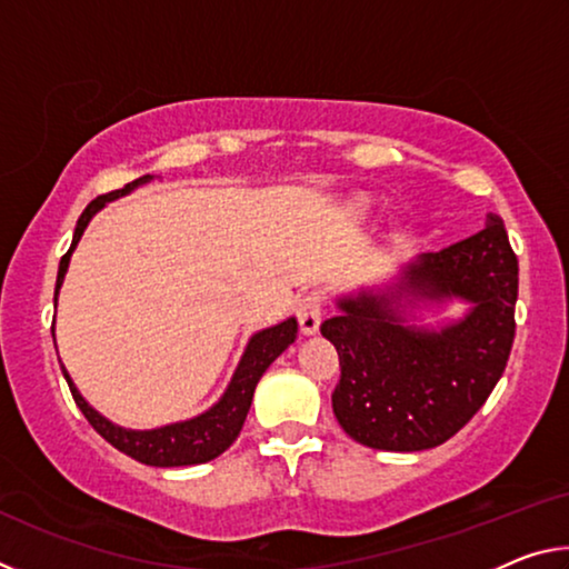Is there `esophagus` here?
I'll use <instances>...</instances> for the list:
<instances>
[{"label": "esophagus", "instance_id": "1", "mask_svg": "<svg viewBox=\"0 0 569 569\" xmlns=\"http://www.w3.org/2000/svg\"><path fill=\"white\" fill-rule=\"evenodd\" d=\"M296 316H298V326H301L303 333H316L321 326V316H323V296L321 293H308L296 306Z\"/></svg>", "mask_w": 569, "mask_h": 569}]
</instances>
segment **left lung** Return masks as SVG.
<instances>
[{"label": "left lung", "instance_id": "obj_1", "mask_svg": "<svg viewBox=\"0 0 569 569\" xmlns=\"http://www.w3.org/2000/svg\"><path fill=\"white\" fill-rule=\"evenodd\" d=\"M519 266L505 220L407 266L399 293L461 296L475 303L441 333L403 329L383 296L346 298L321 333L341 361L331 393L346 435L383 451L445 445L481 409L502 379L515 341Z\"/></svg>", "mask_w": 569, "mask_h": 569}]
</instances>
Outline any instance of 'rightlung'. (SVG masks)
Wrapping results in <instances>:
<instances>
[{
	"label": "right lung",
	"instance_id": "1",
	"mask_svg": "<svg viewBox=\"0 0 569 569\" xmlns=\"http://www.w3.org/2000/svg\"><path fill=\"white\" fill-rule=\"evenodd\" d=\"M150 178L152 176H142L138 180L128 182V186L120 190L104 192V196H98L88 208L82 210V216L77 218L72 246L62 256L60 271H57L54 303H57V291H60L62 278L67 271V263H70L72 250L77 246V240H80L84 226L90 223V218L98 213V210L108 203V200L124 196V192H130L132 188L142 186V182H148ZM296 333H298L296 319H288L283 323L273 326V329L256 333L248 343L243 359H240V366H238L233 381H230L226 397L220 399L213 409L206 411L203 417H198V419L172 423V427H162L156 431H128V429L114 427V423L102 419L98 411L88 407V401L80 397V391L74 389V383L70 377H67L64 369H62V373L67 379V387H70V391H72L74 403L84 413V419L92 423V429L98 431L104 441H110V445L118 451H122V455H128L134 461H142V465H150V467L203 465V461L216 459L218 455H223L230 445H233L236 437L240 435V429H243L250 401H253L256 383L261 381L268 366H271L278 356L288 349V343L296 341Z\"/></svg>",
	"mask_w": 569,
	"mask_h": 569
}]
</instances>
